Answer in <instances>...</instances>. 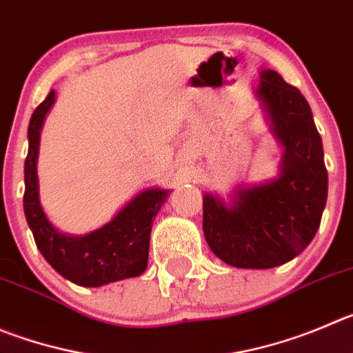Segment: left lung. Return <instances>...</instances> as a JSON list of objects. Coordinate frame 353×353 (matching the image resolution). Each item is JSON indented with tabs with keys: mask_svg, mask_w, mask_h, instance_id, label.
<instances>
[{
	"mask_svg": "<svg viewBox=\"0 0 353 353\" xmlns=\"http://www.w3.org/2000/svg\"><path fill=\"white\" fill-rule=\"evenodd\" d=\"M256 95L282 146L279 176L236 188L230 203L203 195V235L210 251L235 268L281 266L305 251L327 200L322 139L301 92L263 69Z\"/></svg>",
	"mask_w": 353,
	"mask_h": 353,
	"instance_id": "obj_1",
	"label": "left lung"
}]
</instances>
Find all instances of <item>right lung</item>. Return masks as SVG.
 <instances>
[{"mask_svg": "<svg viewBox=\"0 0 353 353\" xmlns=\"http://www.w3.org/2000/svg\"><path fill=\"white\" fill-rule=\"evenodd\" d=\"M54 102L55 92L50 90L47 99L34 110L28 128L24 212L36 245L55 272L83 288H101L139 276L148 266L154 216L169 196V190L150 188L137 193L110 223L87 235L77 236L59 232L41 209L36 172L39 132Z\"/></svg>", "mask_w": 353, "mask_h": 353, "instance_id": "right-lung-1", "label": "right lung"}]
</instances>
